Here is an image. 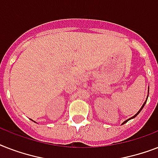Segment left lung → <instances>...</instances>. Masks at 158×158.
I'll return each instance as SVG.
<instances>
[{"mask_svg":"<svg viewBox=\"0 0 158 158\" xmlns=\"http://www.w3.org/2000/svg\"><path fill=\"white\" fill-rule=\"evenodd\" d=\"M146 102H147V101L145 102L144 103H143V106H142V107L140 108V110H139V111H138V113H137V114H135V115H134V116H133V117L130 118V119H128V120H125V121H124V122H123V124H125V123H126V122H127V121H129V120H130V119H133V118H135V116H137V115H138V114H139V112H140V111H141V110H142L143 107V106H144V105H145V104H146ZM123 124H122V125H123Z\"/></svg>","mask_w":158,"mask_h":158,"instance_id":"8db88e82","label":"left lung"}]
</instances>
